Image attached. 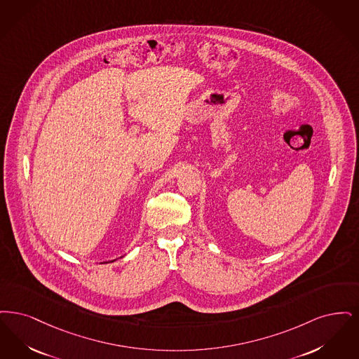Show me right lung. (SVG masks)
Masks as SVG:
<instances>
[{
    "label": "right lung",
    "instance_id": "obj_1",
    "mask_svg": "<svg viewBox=\"0 0 359 359\" xmlns=\"http://www.w3.org/2000/svg\"><path fill=\"white\" fill-rule=\"evenodd\" d=\"M111 262H114V260H111Z\"/></svg>",
    "mask_w": 359,
    "mask_h": 359
}]
</instances>
